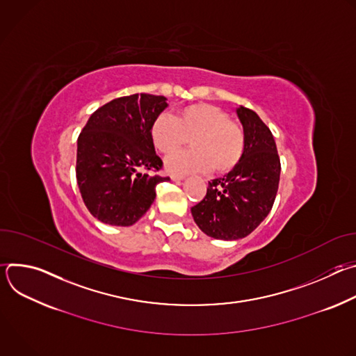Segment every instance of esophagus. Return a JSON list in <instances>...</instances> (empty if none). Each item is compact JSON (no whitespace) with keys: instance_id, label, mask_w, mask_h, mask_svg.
Masks as SVG:
<instances>
[{"instance_id":"obj_1","label":"esophagus","mask_w":356,"mask_h":356,"mask_svg":"<svg viewBox=\"0 0 356 356\" xmlns=\"http://www.w3.org/2000/svg\"><path fill=\"white\" fill-rule=\"evenodd\" d=\"M170 179H172L173 181H176V183H180V181L184 179V176H176V175H172V176H170Z\"/></svg>"}]
</instances>
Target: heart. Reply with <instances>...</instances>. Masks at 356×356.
Listing matches in <instances>:
<instances>
[{
    "mask_svg": "<svg viewBox=\"0 0 356 356\" xmlns=\"http://www.w3.org/2000/svg\"><path fill=\"white\" fill-rule=\"evenodd\" d=\"M190 139L191 150L172 156L166 169L172 175L210 172L227 173L242 158L245 138L229 115L207 103H198L180 110L175 117L161 114L150 125V140L163 155L180 150Z\"/></svg>",
    "mask_w": 356,
    "mask_h": 356,
    "instance_id": "b5f03b06",
    "label": "heart"
}]
</instances>
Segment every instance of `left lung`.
Returning <instances> with one entry per match:
<instances>
[{"instance_id":"8db88e82","label":"left lung","mask_w":356,"mask_h":356,"mask_svg":"<svg viewBox=\"0 0 356 356\" xmlns=\"http://www.w3.org/2000/svg\"><path fill=\"white\" fill-rule=\"evenodd\" d=\"M245 147L238 165L209 181L206 197L191 216L206 235L235 241L245 238L270 213L280 180V159L270 129L257 113L239 106Z\"/></svg>"}]
</instances>
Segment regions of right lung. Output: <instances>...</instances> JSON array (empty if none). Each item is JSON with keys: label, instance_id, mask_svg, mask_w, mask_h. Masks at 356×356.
Here are the masks:
<instances>
[{"label": "right lung", "instance_id": "add662e5", "mask_svg": "<svg viewBox=\"0 0 356 356\" xmlns=\"http://www.w3.org/2000/svg\"><path fill=\"white\" fill-rule=\"evenodd\" d=\"M166 97L132 94L115 98L91 114L77 139L76 177L87 210L98 221L134 225L152 206V176L163 162L150 140V125L169 106Z\"/></svg>", "mask_w": 356, "mask_h": 356}]
</instances>
